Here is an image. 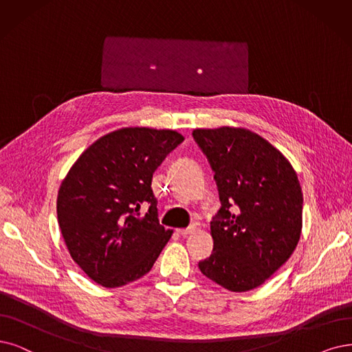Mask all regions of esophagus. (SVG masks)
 <instances>
[{
  "label": "esophagus",
  "instance_id": "obj_1",
  "mask_svg": "<svg viewBox=\"0 0 352 352\" xmlns=\"http://www.w3.org/2000/svg\"><path fill=\"white\" fill-rule=\"evenodd\" d=\"M196 232V226H190L187 229H177V233L181 236H187V235H191V233Z\"/></svg>",
  "mask_w": 352,
  "mask_h": 352
}]
</instances>
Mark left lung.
<instances>
[{"mask_svg":"<svg viewBox=\"0 0 352 352\" xmlns=\"http://www.w3.org/2000/svg\"><path fill=\"white\" fill-rule=\"evenodd\" d=\"M192 136L222 201L210 228L214 250L199 263L200 271L229 292H250L296 250L303 228L300 183L290 161L248 129H194Z\"/></svg>","mask_w":352,"mask_h":352,"instance_id":"1","label":"left lung"}]
</instances>
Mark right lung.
<instances>
[{
  "label": "right lung",
  "instance_id": "1",
  "mask_svg": "<svg viewBox=\"0 0 352 352\" xmlns=\"http://www.w3.org/2000/svg\"><path fill=\"white\" fill-rule=\"evenodd\" d=\"M184 136L168 129L123 127L101 136L78 158L58 191L65 245L102 287H122L151 271L173 230L158 222L152 175ZM150 212L139 217L140 206Z\"/></svg>",
  "mask_w": 352,
  "mask_h": 352
}]
</instances>
